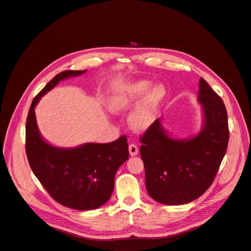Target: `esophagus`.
Here are the masks:
<instances>
[{"instance_id":"obj_1","label":"esophagus","mask_w":251,"mask_h":251,"mask_svg":"<svg viewBox=\"0 0 251 251\" xmlns=\"http://www.w3.org/2000/svg\"><path fill=\"white\" fill-rule=\"evenodd\" d=\"M138 147L135 144H131L128 146V151H129V155L131 156H136L138 154Z\"/></svg>"}]
</instances>
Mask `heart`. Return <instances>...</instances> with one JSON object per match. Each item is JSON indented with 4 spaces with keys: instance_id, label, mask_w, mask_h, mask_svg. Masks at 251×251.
<instances>
[{
    "instance_id": "obj_1",
    "label": "heart",
    "mask_w": 251,
    "mask_h": 251,
    "mask_svg": "<svg viewBox=\"0 0 251 251\" xmlns=\"http://www.w3.org/2000/svg\"><path fill=\"white\" fill-rule=\"evenodd\" d=\"M148 80H138L115 94L108 101V109L113 113H123L141 101L129 114L128 123L137 132H144L154 123L157 110L166 97V87L155 83L150 88Z\"/></svg>"
}]
</instances>
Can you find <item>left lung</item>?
I'll return each mask as SVG.
<instances>
[{
	"instance_id": "left-lung-1",
	"label": "left lung",
	"mask_w": 251,
	"mask_h": 251,
	"mask_svg": "<svg viewBox=\"0 0 251 251\" xmlns=\"http://www.w3.org/2000/svg\"><path fill=\"white\" fill-rule=\"evenodd\" d=\"M198 102L203 115L198 134L174 138L158 118L141 138L146 189L158 203L183 205L201 197L212 184L226 152V110L222 98L203 78L199 82Z\"/></svg>"
}]
</instances>
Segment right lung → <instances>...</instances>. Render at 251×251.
I'll use <instances>...</instances> for the list:
<instances>
[{
    "label": "right lung",
    "instance_id": "add662e5",
    "mask_svg": "<svg viewBox=\"0 0 251 251\" xmlns=\"http://www.w3.org/2000/svg\"><path fill=\"white\" fill-rule=\"evenodd\" d=\"M86 72L57 74L33 100L25 125V151L35 176L56 202L75 210H94L111 197L118 168L128 158L126 137L106 144L85 143L57 147L39 131L35 108L44 95L59 82Z\"/></svg>",
    "mask_w": 251,
    "mask_h": 251
}]
</instances>
